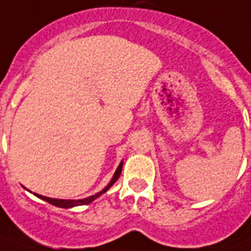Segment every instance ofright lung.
<instances>
[{"label": "right lung", "mask_w": 251, "mask_h": 251, "mask_svg": "<svg viewBox=\"0 0 251 251\" xmlns=\"http://www.w3.org/2000/svg\"><path fill=\"white\" fill-rule=\"evenodd\" d=\"M122 165H124V162H121L119 165V167H117V170H116L115 175H113L112 180L109 181V184L107 185L104 189H103L102 191H100V193L94 194V195H92V197H88V198H84V199H77V201H71V199H53V198H48V197H43V195H39V194H35L33 193L37 198H39V199H42V201H47V203L52 204V205H54V207H60V208H73V207H77V205H86V204L92 203L93 201H96L97 198H100L102 194L106 193L107 190H108L109 187L112 186L113 184H115L116 181L119 180L120 175H121V171H122ZM28 190V189H26Z\"/></svg>", "instance_id": "obj_1"}]
</instances>
